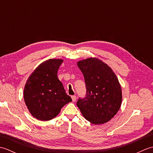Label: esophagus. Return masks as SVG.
Returning a JSON list of instances; mask_svg holds the SVG:
<instances>
[{
    "instance_id": "obj_1",
    "label": "esophagus",
    "mask_w": 153,
    "mask_h": 153,
    "mask_svg": "<svg viewBox=\"0 0 153 153\" xmlns=\"http://www.w3.org/2000/svg\"><path fill=\"white\" fill-rule=\"evenodd\" d=\"M71 99H72V101L73 102H75L76 100V97L74 96V95L71 96Z\"/></svg>"
}]
</instances>
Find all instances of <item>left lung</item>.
I'll return each instance as SVG.
<instances>
[{"mask_svg":"<svg viewBox=\"0 0 153 153\" xmlns=\"http://www.w3.org/2000/svg\"><path fill=\"white\" fill-rule=\"evenodd\" d=\"M84 76L87 94L77 106L87 120L93 124L110 121L121 106L122 94L116 74L108 65L97 58L77 62Z\"/></svg>","mask_w":153,"mask_h":153,"instance_id":"obj_1","label":"left lung"}]
</instances>
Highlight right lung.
<instances>
[{"label": "right lung", "mask_w": 153, "mask_h": 153, "mask_svg": "<svg viewBox=\"0 0 153 153\" xmlns=\"http://www.w3.org/2000/svg\"><path fill=\"white\" fill-rule=\"evenodd\" d=\"M62 59H48L35 68L27 79L24 98L29 111L34 118L48 121L55 118L61 108L71 102L62 83L58 79V68Z\"/></svg>", "instance_id": "right-lung-1"}]
</instances>
